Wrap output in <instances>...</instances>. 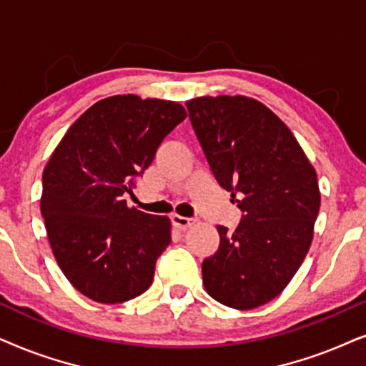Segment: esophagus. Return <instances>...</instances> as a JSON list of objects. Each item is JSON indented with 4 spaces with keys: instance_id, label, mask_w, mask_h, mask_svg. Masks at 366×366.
Masks as SVG:
<instances>
[{
    "instance_id": "obj_1",
    "label": "esophagus",
    "mask_w": 366,
    "mask_h": 366,
    "mask_svg": "<svg viewBox=\"0 0 366 366\" xmlns=\"http://www.w3.org/2000/svg\"><path fill=\"white\" fill-rule=\"evenodd\" d=\"M172 224L175 227H179L180 231H186L191 226H194V222H196V219H191V217H184V216H179V214H174L172 217Z\"/></svg>"
}]
</instances>
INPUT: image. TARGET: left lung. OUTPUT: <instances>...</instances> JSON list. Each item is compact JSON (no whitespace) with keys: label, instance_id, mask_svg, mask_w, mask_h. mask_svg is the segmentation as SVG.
<instances>
[{"label":"left lung","instance_id":"left-lung-1","mask_svg":"<svg viewBox=\"0 0 366 366\" xmlns=\"http://www.w3.org/2000/svg\"><path fill=\"white\" fill-rule=\"evenodd\" d=\"M189 119L219 186L242 219L217 226L219 249L202 261L209 296L236 310L274 300L293 280L313 241L320 212L316 170L291 130L249 97H197Z\"/></svg>","mask_w":366,"mask_h":366}]
</instances>
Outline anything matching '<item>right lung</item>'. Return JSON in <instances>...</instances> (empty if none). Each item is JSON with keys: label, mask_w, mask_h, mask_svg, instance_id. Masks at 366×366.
Segmentation results:
<instances>
[{"label": "right lung", "mask_w": 366, "mask_h": 366, "mask_svg": "<svg viewBox=\"0 0 366 366\" xmlns=\"http://www.w3.org/2000/svg\"><path fill=\"white\" fill-rule=\"evenodd\" d=\"M187 112L177 102L115 95L80 115L43 170L41 214L73 288L104 305L150 288L170 244V219L127 207L134 179Z\"/></svg>", "instance_id": "right-lung-1"}]
</instances>
